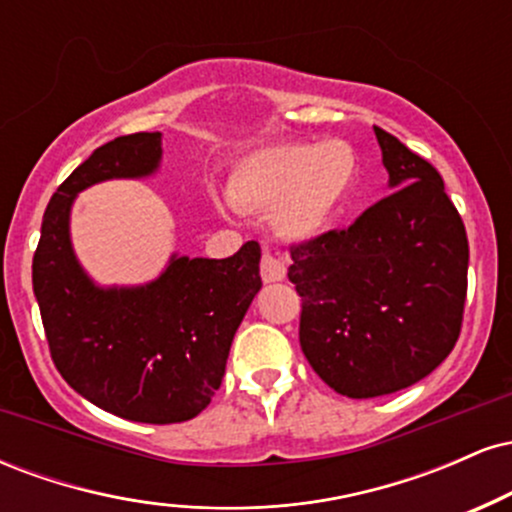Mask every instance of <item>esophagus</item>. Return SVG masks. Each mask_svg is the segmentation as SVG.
<instances>
[{
    "label": "esophagus",
    "mask_w": 512,
    "mask_h": 512,
    "mask_svg": "<svg viewBox=\"0 0 512 512\" xmlns=\"http://www.w3.org/2000/svg\"><path fill=\"white\" fill-rule=\"evenodd\" d=\"M260 274L264 279V284H272V281H281L286 276V264L281 257H276L272 250L262 252L260 260Z\"/></svg>",
    "instance_id": "34e87169"
}]
</instances>
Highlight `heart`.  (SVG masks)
I'll use <instances>...</instances> for the list:
<instances>
[{
	"label": "heart",
	"mask_w": 512,
	"mask_h": 512,
	"mask_svg": "<svg viewBox=\"0 0 512 512\" xmlns=\"http://www.w3.org/2000/svg\"><path fill=\"white\" fill-rule=\"evenodd\" d=\"M354 178V149L342 139L274 144L240 161L228 185V197L240 209L274 208L276 231L305 240L325 231Z\"/></svg>",
	"instance_id": "1"
}]
</instances>
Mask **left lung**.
<instances>
[{
    "instance_id": "obj_1",
    "label": "left lung",
    "mask_w": 512,
    "mask_h": 512,
    "mask_svg": "<svg viewBox=\"0 0 512 512\" xmlns=\"http://www.w3.org/2000/svg\"><path fill=\"white\" fill-rule=\"evenodd\" d=\"M392 195L346 231L291 245L301 296L298 339L339 395L368 399L419 383L462 330L469 245L443 178L375 127Z\"/></svg>"
}]
</instances>
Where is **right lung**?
<instances>
[{
	"label": "right lung",
	"mask_w": 512,
	"mask_h": 512,
	"mask_svg": "<svg viewBox=\"0 0 512 512\" xmlns=\"http://www.w3.org/2000/svg\"><path fill=\"white\" fill-rule=\"evenodd\" d=\"M161 161V132L98 146L57 187L33 255V291L57 370L110 414L142 424L195 419L221 387L233 334L262 289L260 245L226 260L173 257L139 289H98L69 243L76 192L110 178H142Z\"/></svg>",
	"instance_id": "right-lung-1"
}]
</instances>
